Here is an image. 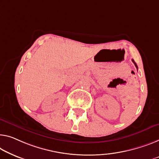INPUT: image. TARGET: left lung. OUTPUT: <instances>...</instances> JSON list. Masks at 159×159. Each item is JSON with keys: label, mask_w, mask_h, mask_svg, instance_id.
Instances as JSON below:
<instances>
[{"label": "left lung", "mask_w": 159, "mask_h": 159, "mask_svg": "<svg viewBox=\"0 0 159 159\" xmlns=\"http://www.w3.org/2000/svg\"><path fill=\"white\" fill-rule=\"evenodd\" d=\"M132 61H133V63H134V65H135V66H136V68H138V66H137V65H136V63H135V61H134V60H133V59H132Z\"/></svg>", "instance_id": "left-lung-1"}]
</instances>
